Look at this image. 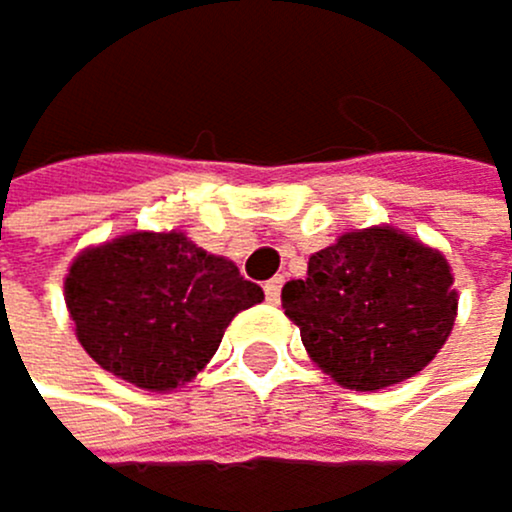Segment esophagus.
<instances>
[{
  "mask_svg": "<svg viewBox=\"0 0 512 512\" xmlns=\"http://www.w3.org/2000/svg\"><path fill=\"white\" fill-rule=\"evenodd\" d=\"M278 298H282V278H272V282H266V301L278 304Z\"/></svg>",
  "mask_w": 512,
  "mask_h": 512,
  "instance_id": "esophagus-1",
  "label": "esophagus"
}]
</instances>
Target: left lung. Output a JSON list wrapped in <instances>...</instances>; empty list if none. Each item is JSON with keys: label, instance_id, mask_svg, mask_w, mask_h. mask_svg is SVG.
I'll return each mask as SVG.
<instances>
[{"label": "left lung", "instance_id": "8db88e82", "mask_svg": "<svg viewBox=\"0 0 512 512\" xmlns=\"http://www.w3.org/2000/svg\"><path fill=\"white\" fill-rule=\"evenodd\" d=\"M301 343L336 385L378 391L423 372L458 314L449 259L397 227L349 230L282 288Z\"/></svg>", "mask_w": 512, "mask_h": 512}]
</instances>
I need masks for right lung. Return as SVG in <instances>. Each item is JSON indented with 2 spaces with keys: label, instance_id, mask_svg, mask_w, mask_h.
<instances>
[{
  "label": "right lung",
  "instance_id": "right-lung-1",
  "mask_svg": "<svg viewBox=\"0 0 512 512\" xmlns=\"http://www.w3.org/2000/svg\"><path fill=\"white\" fill-rule=\"evenodd\" d=\"M63 298L79 346L105 372L172 391L211 362L230 320L259 304L262 288L182 230H134L82 250Z\"/></svg>",
  "mask_w": 512,
  "mask_h": 512
}]
</instances>
